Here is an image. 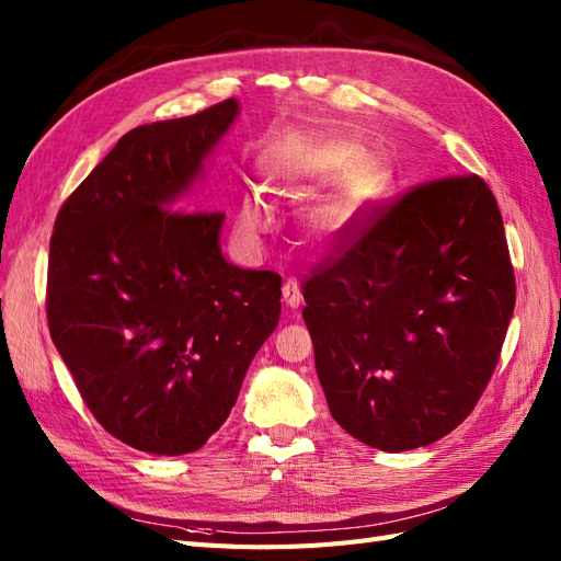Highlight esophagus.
Here are the masks:
<instances>
[{"instance_id":"obj_1","label":"esophagus","mask_w":561,"mask_h":561,"mask_svg":"<svg viewBox=\"0 0 561 561\" xmlns=\"http://www.w3.org/2000/svg\"><path fill=\"white\" fill-rule=\"evenodd\" d=\"M283 299L287 304V309H297L301 304V293H299V283L295 278H287L283 283Z\"/></svg>"}]
</instances>
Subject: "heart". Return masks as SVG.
I'll return each instance as SVG.
<instances>
[{"label":"heart","instance_id":"b5f03b06","mask_svg":"<svg viewBox=\"0 0 561 561\" xmlns=\"http://www.w3.org/2000/svg\"><path fill=\"white\" fill-rule=\"evenodd\" d=\"M266 190L280 198L301 201L320 186L334 182L309 213V229L322 245L334 243L367 206H371L390 184V168L379 157L365 151L363 142L339 133H299L280 142L264 163ZM268 225L266 198L248 192L239 208V229L257 236Z\"/></svg>","mask_w":561,"mask_h":561}]
</instances>
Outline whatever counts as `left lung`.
<instances>
[{
	"label": "left lung",
	"mask_w": 561,
	"mask_h": 561,
	"mask_svg": "<svg viewBox=\"0 0 561 561\" xmlns=\"http://www.w3.org/2000/svg\"><path fill=\"white\" fill-rule=\"evenodd\" d=\"M301 290L332 419L381 451L433 445L474 410L513 318L499 203L478 175L419 184Z\"/></svg>",
	"instance_id": "8db88e82"
}]
</instances>
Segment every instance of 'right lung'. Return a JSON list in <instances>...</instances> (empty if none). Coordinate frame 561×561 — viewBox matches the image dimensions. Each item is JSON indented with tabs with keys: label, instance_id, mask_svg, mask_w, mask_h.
I'll list each match as a JSON object with an SVG mask.
<instances>
[{
	"label": "right lung",
	"instance_id": "add662e5",
	"mask_svg": "<svg viewBox=\"0 0 561 561\" xmlns=\"http://www.w3.org/2000/svg\"><path fill=\"white\" fill-rule=\"evenodd\" d=\"M233 98L133 128L62 203L48 250L50 339L91 414L124 445L201 449L280 318V276L219 248L198 190Z\"/></svg>",
	"mask_w": 561,
	"mask_h": 561
}]
</instances>
